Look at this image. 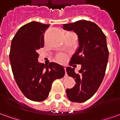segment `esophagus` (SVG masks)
Here are the masks:
<instances>
[{"label":"esophagus","instance_id":"esophagus-1","mask_svg":"<svg viewBox=\"0 0 120 120\" xmlns=\"http://www.w3.org/2000/svg\"><path fill=\"white\" fill-rule=\"evenodd\" d=\"M66 68H67V66H66V65H64V70H65V71H66Z\"/></svg>","mask_w":120,"mask_h":120}]
</instances>
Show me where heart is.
<instances>
[{
    "mask_svg": "<svg viewBox=\"0 0 120 120\" xmlns=\"http://www.w3.org/2000/svg\"><path fill=\"white\" fill-rule=\"evenodd\" d=\"M65 58H66V57H65V55H62V54H59L56 56V59L58 60V61H59L60 62H64L65 60Z\"/></svg>",
    "mask_w": 120,
    "mask_h": 120,
    "instance_id": "obj_1",
    "label": "heart"
}]
</instances>
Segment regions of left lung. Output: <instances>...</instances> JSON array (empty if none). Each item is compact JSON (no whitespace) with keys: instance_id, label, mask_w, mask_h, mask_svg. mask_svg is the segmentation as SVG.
Instances as JSON below:
<instances>
[{"instance_id":"8db88e82","label":"left lung","mask_w":120,"mask_h":120,"mask_svg":"<svg viewBox=\"0 0 120 120\" xmlns=\"http://www.w3.org/2000/svg\"><path fill=\"white\" fill-rule=\"evenodd\" d=\"M62 27L78 36V47L69 65H82L79 73L74 68H66L68 75L76 82L73 88L66 89L67 96L71 101L84 102L95 94L105 75L109 58L106 37L96 24L84 20L63 24Z\"/></svg>"}]
</instances>
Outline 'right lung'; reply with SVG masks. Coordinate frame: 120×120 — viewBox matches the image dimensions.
I'll return each mask as SVG.
<instances>
[{
    "instance_id": "obj_1",
    "label": "right lung",
    "mask_w": 120,
    "mask_h": 120,
    "mask_svg": "<svg viewBox=\"0 0 120 120\" xmlns=\"http://www.w3.org/2000/svg\"><path fill=\"white\" fill-rule=\"evenodd\" d=\"M49 25L31 22L20 28L11 41L9 60L15 80L29 100L40 101L49 95L53 81L64 77L62 65L38 62V50L44 47V33Z\"/></svg>"
}]
</instances>
